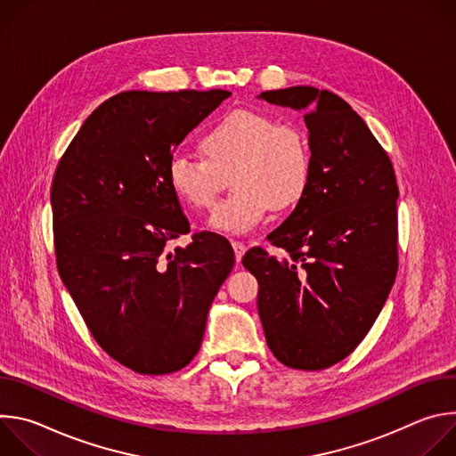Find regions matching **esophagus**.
<instances>
[{
  "label": "esophagus",
  "instance_id": "1",
  "mask_svg": "<svg viewBox=\"0 0 456 456\" xmlns=\"http://www.w3.org/2000/svg\"><path fill=\"white\" fill-rule=\"evenodd\" d=\"M232 248H234V256H236V262L240 264L241 262V257H243V254H245V250H247V245L243 243V241H232Z\"/></svg>",
  "mask_w": 456,
  "mask_h": 456
}]
</instances>
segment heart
Segmentation results:
<instances>
[{"mask_svg":"<svg viewBox=\"0 0 456 456\" xmlns=\"http://www.w3.org/2000/svg\"><path fill=\"white\" fill-rule=\"evenodd\" d=\"M200 151L206 159L175 155L167 166V182L183 204L206 211L231 176L234 191L211 216V225L222 232H248L271 209L297 206L312 180L305 132L271 113H227L202 135Z\"/></svg>","mask_w":456,"mask_h":456,"instance_id":"1","label":"heart"}]
</instances>
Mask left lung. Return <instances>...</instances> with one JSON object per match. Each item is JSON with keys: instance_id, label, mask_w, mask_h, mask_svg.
<instances>
[{"instance_id": "obj_1", "label": "left lung", "mask_w": 456, "mask_h": 456, "mask_svg": "<svg viewBox=\"0 0 456 456\" xmlns=\"http://www.w3.org/2000/svg\"><path fill=\"white\" fill-rule=\"evenodd\" d=\"M306 110L312 180L289 218L241 264L257 280V314L274 357L322 370L348 357L394 287L399 187L394 164L366 122L339 95L292 86L259 95Z\"/></svg>"}]
</instances>
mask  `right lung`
Wrapping results in <instances>:
<instances>
[{
  "instance_id": "right-lung-1",
  "label": "right lung",
  "mask_w": 456,
  "mask_h": 456,
  "mask_svg": "<svg viewBox=\"0 0 456 456\" xmlns=\"http://www.w3.org/2000/svg\"><path fill=\"white\" fill-rule=\"evenodd\" d=\"M227 90L141 92L104 101L62 153L50 187L59 276L97 345L142 375L199 354L209 306L234 265L231 243L189 232L167 166Z\"/></svg>"
}]
</instances>
